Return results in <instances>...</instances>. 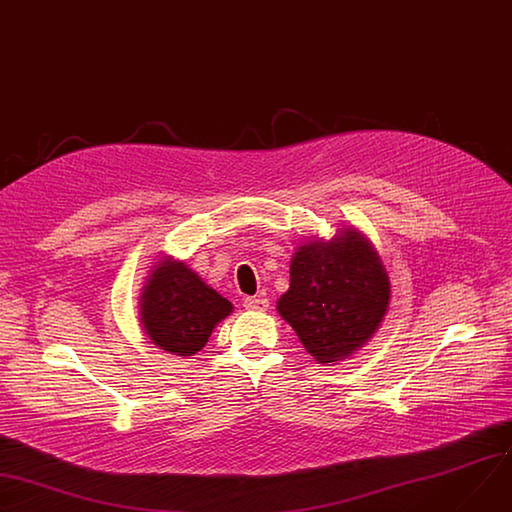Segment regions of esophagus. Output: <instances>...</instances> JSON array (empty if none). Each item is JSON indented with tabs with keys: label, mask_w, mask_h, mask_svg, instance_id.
<instances>
[{
	"label": "esophagus",
	"mask_w": 512,
	"mask_h": 512,
	"mask_svg": "<svg viewBox=\"0 0 512 512\" xmlns=\"http://www.w3.org/2000/svg\"><path fill=\"white\" fill-rule=\"evenodd\" d=\"M243 306H245L247 310L263 312V310H267V308H269V300H267L265 296H249V298H245Z\"/></svg>",
	"instance_id": "obj_1"
}]
</instances>
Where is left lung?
Here are the masks:
<instances>
[{"label":"left lung","instance_id":"obj_1","mask_svg":"<svg viewBox=\"0 0 512 512\" xmlns=\"http://www.w3.org/2000/svg\"><path fill=\"white\" fill-rule=\"evenodd\" d=\"M390 277L359 230L341 228L331 241L300 245L290 263V290L277 300L306 351L335 363L359 351L388 312Z\"/></svg>","mask_w":512,"mask_h":512}]
</instances>
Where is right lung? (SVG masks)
Returning a JSON list of instances; mask_svg holds the SVG:
<instances>
[{
	"instance_id": "add662e5",
	"label": "right lung",
	"mask_w": 512,
	"mask_h": 512,
	"mask_svg": "<svg viewBox=\"0 0 512 512\" xmlns=\"http://www.w3.org/2000/svg\"><path fill=\"white\" fill-rule=\"evenodd\" d=\"M230 312L232 304L226 298L171 257L153 265L141 294L145 333L159 349L181 357L202 351L216 324Z\"/></svg>"
}]
</instances>
